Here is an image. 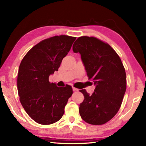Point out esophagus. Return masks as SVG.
<instances>
[{"label": "esophagus", "mask_w": 146, "mask_h": 146, "mask_svg": "<svg viewBox=\"0 0 146 146\" xmlns=\"http://www.w3.org/2000/svg\"><path fill=\"white\" fill-rule=\"evenodd\" d=\"M72 88H73V91H78V88H75V87H72Z\"/></svg>", "instance_id": "1"}]
</instances>
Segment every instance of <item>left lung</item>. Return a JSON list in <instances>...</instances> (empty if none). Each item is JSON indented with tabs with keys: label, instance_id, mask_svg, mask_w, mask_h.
Listing matches in <instances>:
<instances>
[{
	"label": "left lung",
	"instance_id": "8db88e82",
	"mask_svg": "<svg viewBox=\"0 0 146 146\" xmlns=\"http://www.w3.org/2000/svg\"><path fill=\"white\" fill-rule=\"evenodd\" d=\"M95 89L92 95L80 90L84 100L80 104L82 119L92 125H102L115 115L126 91V73L119 55L106 42L94 37L82 36L74 42Z\"/></svg>",
	"mask_w": 146,
	"mask_h": 146
}]
</instances>
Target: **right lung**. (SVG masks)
<instances>
[{
	"mask_svg": "<svg viewBox=\"0 0 146 146\" xmlns=\"http://www.w3.org/2000/svg\"><path fill=\"white\" fill-rule=\"evenodd\" d=\"M75 37L55 36L42 40L27 52L22 60L17 75L20 102L36 122L49 125L60 120L73 94L71 86L58 87L49 76L58 71L70 51Z\"/></svg>",
	"mask_w": 146,
	"mask_h": 146,
	"instance_id": "obj_1",
	"label": "right lung"
}]
</instances>
